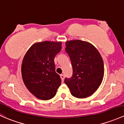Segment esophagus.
Wrapping results in <instances>:
<instances>
[{"mask_svg": "<svg viewBox=\"0 0 124 124\" xmlns=\"http://www.w3.org/2000/svg\"><path fill=\"white\" fill-rule=\"evenodd\" d=\"M61 79H62V81H64L65 75H63V74H61Z\"/></svg>", "mask_w": 124, "mask_h": 124, "instance_id": "34e87169", "label": "esophagus"}]
</instances>
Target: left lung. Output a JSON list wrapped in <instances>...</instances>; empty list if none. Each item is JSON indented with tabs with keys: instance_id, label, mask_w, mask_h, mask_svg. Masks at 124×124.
I'll use <instances>...</instances> for the list:
<instances>
[{
	"instance_id": "left-lung-1",
	"label": "left lung",
	"mask_w": 124,
	"mask_h": 124,
	"mask_svg": "<svg viewBox=\"0 0 124 124\" xmlns=\"http://www.w3.org/2000/svg\"><path fill=\"white\" fill-rule=\"evenodd\" d=\"M65 51L72 66L73 74L65 78V83L71 94L85 98L97 90L104 75L103 61L96 47L90 43L79 40L66 41Z\"/></svg>"
}]
</instances>
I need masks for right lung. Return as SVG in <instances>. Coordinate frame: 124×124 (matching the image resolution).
Masks as SVG:
<instances>
[{"instance_id": "1", "label": "right lung", "mask_w": 124, "mask_h": 124, "mask_svg": "<svg viewBox=\"0 0 124 124\" xmlns=\"http://www.w3.org/2000/svg\"><path fill=\"white\" fill-rule=\"evenodd\" d=\"M61 41L36 43L28 49L23 60V81L30 92L41 100L53 98L61 85L54 59L61 50Z\"/></svg>"}]
</instances>
